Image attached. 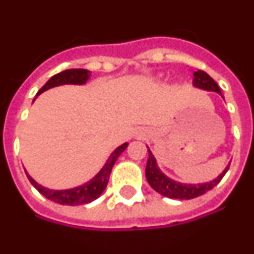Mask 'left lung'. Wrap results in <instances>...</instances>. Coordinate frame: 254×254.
Masks as SVG:
<instances>
[{
	"label": "left lung",
	"mask_w": 254,
	"mask_h": 254,
	"mask_svg": "<svg viewBox=\"0 0 254 254\" xmlns=\"http://www.w3.org/2000/svg\"><path fill=\"white\" fill-rule=\"evenodd\" d=\"M193 85L199 89L207 91H215V93L221 95L219 85L215 82V80L211 76H208L205 71H196L193 73ZM223 96V95H221ZM230 165V163H229ZM229 165L224 169V172L217 177L214 181L207 182V183H198V185H186V183H179V182L173 181V179L168 178L165 174H163L160 169H159L156 160H155L154 155L149 150V159H147L146 164V179L149 182V185L154 188L156 192L169 198H178V199H190L196 198L198 196H202L206 192L215 187L219 183L223 177L225 176V173L228 172Z\"/></svg>",
	"instance_id": "1"
}]
</instances>
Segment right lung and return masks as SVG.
Returning a JSON list of instances; mask_svg holds the SVG:
<instances>
[{"mask_svg":"<svg viewBox=\"0 0 254 254\" xmlns=\"http://www.w3.org/2000/svg\"><path fill=\"white\" fill-rule=\"evenodd\" d=\"M90 77V71L84 68H71V69H64L62 72L57 73V75L52 76L48 81L46 82L42 89L38 91L37 96L40 95L43 91L48 90L51 87L60 86V85L64 84H75V85H82L89 80ZM128 143L126 142L123 145H121L120 147H117L112 155L109 156V159L107 160L104 167L102 168L98 174L94 177L91 181H89L85 185L80 186V187L71 188V190H48V188L43 187V186L38 185L34 179L31 178L26 173V177L29 178L30 183L39 190L40 193L43 194L44 197H47L51 201H55V202L60 203V205H85V203H89L94 199H96L100 194L103 193V190H105L108 185V181H109V176H111L112 168H113L114 163L118 159L121 154L126 150Z\"/></svg>","mask_w":254,"mask_h":254,"instance_id":"add662e5","label":"right lung"}]
</instances>
